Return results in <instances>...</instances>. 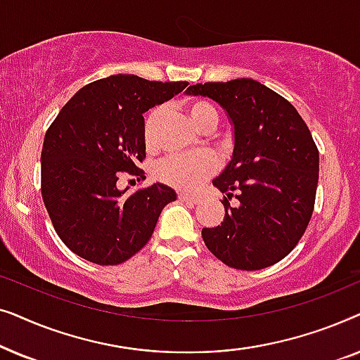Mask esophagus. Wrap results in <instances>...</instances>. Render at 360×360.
Segmentation results:
<instances>
[{"label": "esophagus", "instance_id": "34e87169", "mask_svg": "<svg viewBox=\"0 0 360 360\" xmlns=\"http://www.w3.org/2000/svg\"><path fill=\"white\" fill-rule=\"evenodd\" d=\"M179 200L180 201H185V203H193V205L200 203V201H201L200 196H193V195H188V193H180L179 195Z\"/></svg>", "mask_w": 360, "mask_h": 360}]
</instances>
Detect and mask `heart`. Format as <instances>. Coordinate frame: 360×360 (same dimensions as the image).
<instances>
[{
    "label": "heart",
    "instance_id": "1",
    "mask_svg": "<svg viewBox=\"0 0 360 360\" xmlns=\"http://www.w3.org/2000/svg\"><path fill=\"white\" fill-rule=\"evenodd\" d=\"M184 110L188 115L196 129L208 132L214 129L219 121V111L213 103L205 98L186 100ZM160 110L154 108L149 111L144 121V139L150 144L154 139V129L159 120ZM216 160L210 154H190V155H169L159 162L155 169L157 179L164 184L179 190L193 191L203 181L214 174Z\"/></svg>",
    "mask_w": 360,
    "mask_h": 360
}]
</instances>
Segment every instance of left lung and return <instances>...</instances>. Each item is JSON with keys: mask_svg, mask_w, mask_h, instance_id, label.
<instances>
[{"mask_svg": "<svg viewBox=\"0 0 360 360\" xmlns=\"http://www.w3.org/2000/svg\"><path fill=\"white\" fill-rule=\"evenodd\" d=\"M188 93L218 101L234 124L233 159L213 180L226 193V214L201 231L206 248L238 270L280 262L302 239L316 200L319 152L307 122L292 103L250 78L196 83Z\"/></svg>", "mask_w": 360, "mask_h": 360, "instance_id": "obj_1", "label": "left lung"}]
</instances>
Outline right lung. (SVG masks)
Here are the masks:
<instances>
[{"label": "right lung", "instance_id": "1", "mask_svg": "<svg viewBox=\"0 0 360 360\" xmlns=\"http://www.w3.org/2000/svg\"><path fill=\"white\" fill-rule=\"evenodd\" d=\"M186 85L111 75L78 90L53 120L44 137L41 191L53 229L73 254L117 265L149 243L175 191L154 184L126 193L116 181L141 172L142 115Z\"/></svg>", "mask_w": 360, "mask_h": 360}]
</instances>
